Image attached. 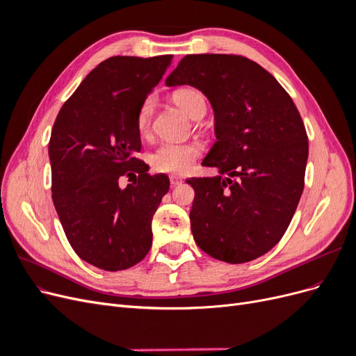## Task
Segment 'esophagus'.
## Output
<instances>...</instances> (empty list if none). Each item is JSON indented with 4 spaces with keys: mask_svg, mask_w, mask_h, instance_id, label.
I'll return each instance as SVG.
<instances>
[{
    "mask_svg": "<svg viewBox=\"0 0 356 356\" xmlns=\"http://www.w3.org/2000/svg\"><path fill=\"white\" fill-rule=\"evenodd\" d=\"M169 181H170V186H172V187H175V186L181 184V182H182V178H179V177H177V175H170V177H169Z\"/></svg>",
    "mask_w": 356,
    "mask_h": 356,
    "instance_id": "esophagus-1",
    "label": "esophagus"
}]
</instances>
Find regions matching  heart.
Here are the masks:
<instances>
[{"mask_svg":"<svg viewBox=\"0 0 356 356\" xmlns=\"http://www.w3.org/2000/svg\"><path fill=\"white\" fill-rule=\"evenodd\" d=\"M174 101L179 108L188 114L191 118L195 114L207 106L203 96L195 89H178L174 93ZM154 98H147L139 105L136 113V129L141 135L148 134L149 126H152L153 114H154ZM200 154V148L196 144H177V143H163L160 144L149 156V163L153 165L156 170L168 172V174H184L187 172L195 160Z\"/></svg>","mask_w":356,"mask_h":356,"instance_id":"b5f03b06","label":"heart"}]
</instances>
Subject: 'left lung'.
I'll list each match as a JSON object with an SVG mask.
<instances>
[{"mask_svg":"<svg viewBox=\"0 0 356 356\" xmlns=\"http://www.w3.org/2000/svg\"><path fill=\"white\" fill-rule=\"evenodd\" d=\"M184 84L211 102L217 136L202 165L218 175L187 179L193 238L220 261H252L282 239L303 193V120L273 75L243 56L187 55L166 79Z\"/></svg>","mask_w":356,"mask_h":356,"instance_id":"8db88e82","label":"left lung"}]
</instances>
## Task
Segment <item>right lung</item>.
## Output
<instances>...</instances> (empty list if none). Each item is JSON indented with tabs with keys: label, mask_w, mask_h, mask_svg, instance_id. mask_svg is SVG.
Segmentation results:
<instances>
[{
	"label": "right lung",
	"mask_w": 356,
	"mask_h": 356,
	"mask_svg": "<svg viewBox=\"0 0 356 356\" xmlns=\"http://www.w3.org/2000/svg\"><path fill=\"white\" fill-rule=\"evenodd\" d=\"M172 58L105 59L53 124L49 157L58 217L75 254L106 272L135 266L153 243L152 220L169 178L148 175V165L135 157L141 149L135 118ZM122 176L136 179L122 189Z\"/></svg>",
	"instance_id": "obj_1"
}]
</instances>
